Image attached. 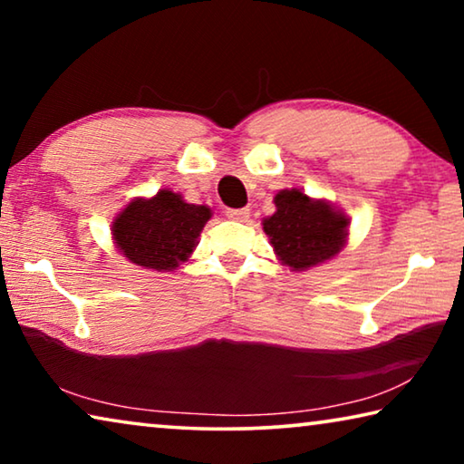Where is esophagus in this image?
<instances>
[{
    "label": "esophagus",
    "instance_id": "1",
    "mask_svg": "<svg viewBox=\"0 0 464 464\" xmlns=\"http://www.w3.org/2000/svg\"><path fill=\"white\" fill-rule=\"evenodd\" d=\"M227 217L231 218V221H247L249 218V208H227Z\"/></svg>",
    "mask_w": 464,
    "mask_h": 464
}]
</instances>
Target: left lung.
<instances>
[{
    "instance_id": "1",
    "label": "left lung",
    "mask_w": 464,
    "mask_h": 464,
    "mask_svg": "<svg viewBox=\"0 0 464 464\" xmlns=\"http://www.w3.org/2000/svg\"><path fill=\"white\" fill-rule=\"evenodd\" d=\"M274 204L276 210L264 218L262 229L290 272L334 260L348 243L350 218L329 200L311 198L301 188H285L274 196Z\"/></svg>"
}]
</instances>
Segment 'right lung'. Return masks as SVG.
<instances>
[{
    "mask_svg": "<svg viewBox=\"0 0 464 464\" xmlns=\"http://www.w3.org/2000/svg\"><path fill=\"white\" fill-rule=\"evenodd\" d=\"M213 217L207 204L186 202L179 192L161 188L137 196L112 218L110 231L116 251L139 268L174 272L190 260L198 237Z\"/></svg>",
    "mask_w": 464,
    "mask_h": 464,
    "instance_id": "obj_1",
    "label": "right lung"
}]
</instances>
